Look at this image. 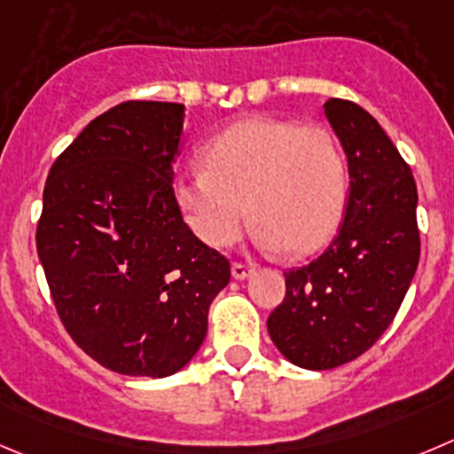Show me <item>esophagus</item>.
I'll list each match as a JSON object with an SVG mask.
<instances>
[{"label": "esophagus", "instance_id": "34e87169", "mask_svg": "<svg viewBox=\"0 0 454 454\" xmlns=\"http://www.w3.org/2000/svg\"><path fill=\"white\" fill-rule=\"evenodd\" d=\"M252 274H254L252 265H245V262H234V265H231V276H234L236 280H245Z\"/></svg>", "mask_w": 454, "mask_h": 454}]
</instances>
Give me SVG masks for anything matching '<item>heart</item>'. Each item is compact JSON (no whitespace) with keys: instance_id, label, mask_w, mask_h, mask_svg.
<instances>
[{"instance_id":"heart-1","label":"heart","mask_w":454,"mask_h":454,"mask_svg":"<svg viewBox=\"0 0 454 454\" xmlns=\"http://www.w3.org/2000/svg\"><path fill=\"white\" fill-rule=\"evenodd\" d=\"M202 160L205 167L176 176L174 198L189 230L209 247L234 245L249 215L262 249L292 256L318 252L339 230L348 165L330 129L247 118L211 137Z\"/></svg>"}]
</instances>
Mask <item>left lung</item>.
<instances>
[{"label": "left lung", "instance_id": "1", "mask_svg": "<svg viewBox=\"0 0 454 454\" xmlns=\"http://www.w3.org/2000/svg\"><path fill=\"white\" fill-rule=\"evenodd\" d=\"M348 158L349 196L330 247L285 274L267 332L285 359L332 370L372 348L399 312L419 265L417 184L381 124L359 105H323Z\"/></svg>", "mask_w": 454, "mask_h": 454}]
</instances>
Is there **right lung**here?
Wrapping results in <instances>:
<instances>
[{
    "mask_svg": "<svg viewBox=\"0 0 454 454\" xmlns=\"http://www.w3.org/2000/svg\"><path fill=\"white\" fill-rule=\"evenodd\" d=\"M184 105L122 102L51 167L37 256L71 339L106 370L162 379L207 336L230 261L193 236L174 198Z\"/></svg>",
    "mask_w": 454,
    "mask_h": 454,
    "instance_id": "right-lung-1",
    "label": "right lung"
}]
</instances>
